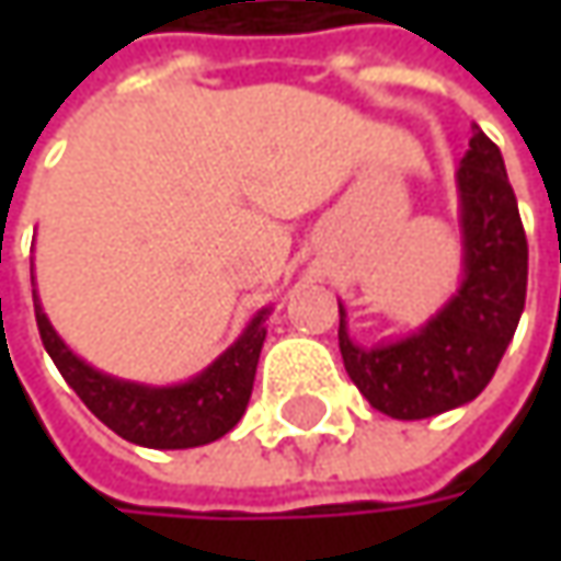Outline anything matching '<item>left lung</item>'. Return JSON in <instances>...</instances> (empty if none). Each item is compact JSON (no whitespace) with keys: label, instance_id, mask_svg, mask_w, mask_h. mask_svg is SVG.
I'll use <instances>...</instances> for the list:
<instances>
[{"label":"left lung","instance_id":"1","mask_svg":"<svg viewBox=\"0 0 561 561\" xmlns=\"http://www.w3.org/2000/svg\"><path fill=\"white\" fill-rule=\"evenodd\" d=\"M456 184L465 277L440 312L405 340L362 350L350 340L340 306L346 375L390 419H431L471 402L490 383L525 312L528 240L500 146L481 127H474Z\"/></svg>","mask_w":561,"mask_h":561}]
</instances>
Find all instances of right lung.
Instances as JSON below:
<instances>
[{
	"label": "right lung",
	"mask_w": 561,
	"mask_h": 561,
	"mask_svg": "<svg viewBox=\"0 0 561 561\" xmlns=\"http://www.w3.org/2000/svg\"><path fill=\"white\" fill-rule=\"evenodd\" d=\"M33 312H36L43 346L53 356L55 368L105 427H112L124 440L149 449H190L225 437L243 419L252 397L259 353L268 334L265 318L271 309L255 314L240 340L215 358L203 375L174 387H149V383L102 375L83 358H77L65 346V340L55 334L36 290H33Z\"/></svg>",
	"instance_id": "right-lung-1"
}]
</instances>
